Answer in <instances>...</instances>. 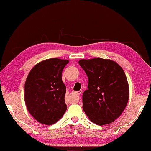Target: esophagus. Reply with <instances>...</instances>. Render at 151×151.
Here are the masks:
<instances>
[{
	"label": "esophagus",
	"mask_w": 151,
	"mask_h": 151,
	"mask_svg": "<svg viewBox=\"0 0 151 151\" xmlns=\"http://www.w3.org/2000/svg\"><path fill=\"white\" fill-rule=\"evenodd\" d=\"M81 93H82V91H77V92H76V94H77V95H81Z\"/></svg>",
	"instance_id": "obj_1"
}]
</instances>
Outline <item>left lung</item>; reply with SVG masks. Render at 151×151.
I'll return each instance as SVG.
<instances>
[{"instance_id": "8db88e82", "label": "left lung", "mask_w": 151, "mask_h": 151, "mask_svg": "<svg viewBox=\"0 0 151 151\" xmlns=\"http://www.w3.org/2000/svg\"><path fill=\"white\" fill-rule=\"evenodd\" d=\"M88 77V89L83 95V108L92 122L99 126L117 119L125 109L129 87L124 71L110 60H81Z\"/></svg>"}]
</instances>
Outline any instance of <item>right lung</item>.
<instances>
[{
  "instance_id": "obj_1",
  "label": "right lung",
  "mask_w": 151,
  "mask_h": 151,
  "mask_svg": "<svg viewBox=\"0 0 151 151\" xmlns=\"http://www.w3.org/2000/svg\"><path fill=\"white\" fill-rule=\"evenodd\" d=\"M67 60L47 59L36 64L25 83V101L30 114L41 124L52 125L66 111V86L62 73Z\"/></svg>"
}]
</instances>
